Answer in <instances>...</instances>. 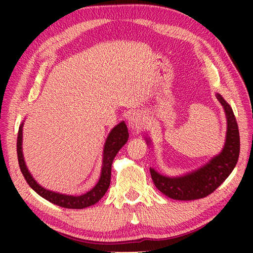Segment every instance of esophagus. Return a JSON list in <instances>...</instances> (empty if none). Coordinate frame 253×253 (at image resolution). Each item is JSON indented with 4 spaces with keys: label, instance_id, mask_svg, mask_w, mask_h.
<instances>
[{
    "label": "esophagus",
    "instance_id": "obj_1",
    "mask_svg": "<svg viewBox=\"0 0 253 253\" xmlns=\"http://www.w3.org/2000/svg\"><path fill=\"white\" fill-rule=\"evenodd\" d=\"M128 126L130 127V129H142L144 127V117L139 113H132L128 117Z\"/></svg>",
    "mask_w": 253,
    "mask_h": 253
}]
</instances>
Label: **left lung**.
<instances>
[{"instance_id": "8db88e82", "label": "left lung", "mask_w": 253, "mask_h": 253, "mask_svg": "<svg viewBox=\"0 0 253 253\" xmlns=\"http://www.w3.org/2000/svg\"><path fill=\"white\" fill-rule=\"evenodd\" d=\"M216 98L223 106L228 119L225 144L219 155L213 157L203 168L181 177L163 176L155 169H151V176L157 190L170 199L192 201L205 198L213 193L225 181L237 165L240 154L237 119L228 102L219 93H216Z\"/></svg>"}]
</instances>
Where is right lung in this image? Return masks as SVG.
I'll return each mask as SVG.
<instances>
[{"instance_id": "1", "label": "right lung", "mask_w": 253, "mask_h": 253, "mask_svg": "<svg viewBox=\"0 0 253 253\" xmlns=\"http://www.w3.org/2000/svg\"><path fill=\"white\" fill-rule=\"evenodd\" d=\"M22 125L19 128L18 132V140H16V153H18V160L19 165L22 172L25 181L31 186L34 191L42 198L48 200L49 202L53 203L55 205H59L61 208L66 209H84L88 208L90 205L96 204L108 190L110 185V177H111V164L115 156L117 155L124 145L127 143L128 137V129L126 124L122 122L121 124L114 128L113 130L109 132L108 137H107L105 148H104V161H102V169L101 175L99 178V182L97 183V185L90 190L87 193L80 196H72V195H65V194H59L55 192L45 190L44 187L40 186L36 181H34L31 174L25 166V163L23 160V154H22Z\"/></svg>"}]
</instances>
